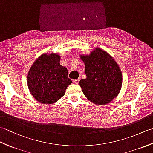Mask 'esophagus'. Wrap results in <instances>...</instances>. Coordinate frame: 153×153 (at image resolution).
<instances>
[{
  "mask_svg": "<svg viewBox=\"0 0 153 153\" xmlns=\"http://www.w3.org/2000/svg\"><path fill=\"white\" fill-rule=\"evenodd\" d=\"M73 82L75 83V84H78L79 82V79H76V80H74Z\"/></svg>",
  "mask_w": 153,
  "mask_h": 153,
  "instance_id": "1",
  "label": "esophagus"
}]
</instances>
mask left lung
Segmentation results:
<instances>
[{"instance_id":"1","label":"left lung","mask_w":153,"mask_h":153,"mask_svg":"<svg viewBox=\"0 0 153 153\" xmlns=\"http://www.w3.org/2000/svg\"><path fill=\"white\" fill-rule=\"evenodd\" d=\"M85 64L87 78L79 85L87 99L95 105L110 102L118 95L122 85V74L110 55L99 47L89 54H80Z\"/></svg>"}]
</instances>
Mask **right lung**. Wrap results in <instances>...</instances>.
Listing matches in <instances>:
<instances>
[{
  "instance_id": "right-lung-1",
  "label": "right lung",
  "mask_w": 153,
  "mask_h": 153,
  "mask_svg": "<svg viewBox=\"0 0 153 153\" xmlns=\"http://www.w3.org/2000/svg\"><path fill=\"white\" fill-rule=\"evenodd\" d=\"M57 53H43L31 66L27 74V86L31 95L45 105L55 103L62 97L71 80L68 70L60 65Z\"/></svg>"
}]
</instances>
